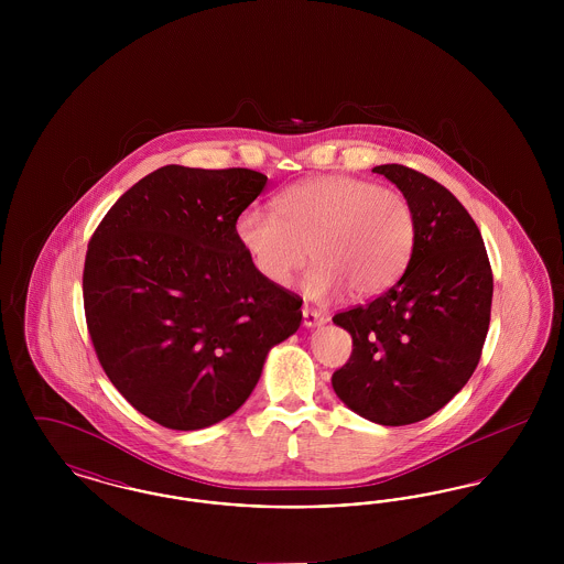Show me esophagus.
I'll use <instances>...</instances> for the list:
<instances>
[{
  "mask_svg": "<svg viewBox=\"0 0 564 564\" xmlns=\"http://www.w3.org/2000/svg\"><path fill=\"white\" fill-rule=\"evenodd\" d=\"M325 322H327V317L323 315L322 311L311 308L308 304L302 306V323H304L306 327H315V325H322V323Z\"/></svg>",
  "mask_w": 564,
  "mask_h": 564,
  "instance_id": "obj_1",
  "label": "esophagus"
}]
</instances>
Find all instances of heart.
<instances>
[{
  "instance_id": "1",
  "label": "heart",
  "mask_w": 564,
  "mask_h": 564,
  "mask_svg": "<svg viewBox=\"0 0 564 564\" xmlns=\"http://www.w3.org/2000/svg\"><path fill=\"white\" fill-rule=\"evenodd\" d=\"M276 214L247 209L237 219V239L256 270L285 288L317 262L304 292L325 300L343 288L352 297L389 290L410 262L416 217L405 194L352 175H322L283 189Z\"/></svg>"
}]
</instances>
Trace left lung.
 I'll return each mask as SVG.
<instances>
[{"instance_id":"8db88e82","label":"left lung","mask_w":564,"mask_h":564,"mask_svg":"<svg viewBox=\"0 0 564 564\" xmlns=\"http://www.w3.org/2000/svg\"><path fill=\"white\" fill-rule=\"evenodd\" d=\"M372 171L410 200L416 241L391 290L334 315L352 352L332 387L359 416L400 427L444 408L474 375L490 323L492 270L476 221L451 189L403 164Z\"/></svg>"}]
</instances>
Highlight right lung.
Masks as SVG:
<instances>
[{
  "label": "right lung",
  "mask_w": 564,
  "mask_h": 564,
  "mask_svg": "<svg viewBox=\"0 0 564 564\" xmlns=\"http://www.w3.org/2000/svg\"><path fill=\"white\" fill-rule=\"evenodd\" d=\"M251 169L166 164L139 180L88 241L86 327L122 398L166 430H203L241 408L269 350L302 322L237 239L267 188Z\"/></svg>",
  "instance_id": "obj_1"
}]
</instances>
